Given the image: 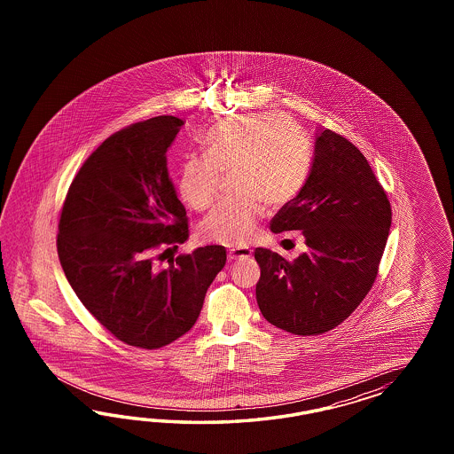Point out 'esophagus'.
Segmentation results:
<instances>
[{"instance_id":"34e87169","label":"esophagus","mask_w":454,"mask_h":454,"mask_svg":"<svg viewBox=\"0 0 454 454\" xmlns=\"http://www.w3.org/2000/svg\"><path fill=\"white\" fill-rule=\"evenodd\" d=\"M251 254H253L251 247H231V249H228V260L230 262L247 260V258H251Z\"/></svg>"}]
</instances>
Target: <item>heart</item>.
Wrapping results in <instances>:
<instances>
[{
  "mask_svg": "<svg viewBox=\"0 0 454 454\" xmlns=\"http://www.w3.org/2000/svg\"><path fill=\"white\" fill-rule=\"evenodd\" d=\"M201 150L203 156H192L181 166L179 194L190 207L205 211L216 200L221 175L231 173L238 196L215 207L200 226L205 241L223 247L247 243L262 216V203H289L311 168L300 129L275 113L223 120L207 129Z\"/></svg>",
  "mask_w": 454,
  "mask_h": 454,
  "instance_id": "heart-1",
  "label": "heart"
}]
</instances>
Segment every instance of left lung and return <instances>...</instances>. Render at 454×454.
<instances>
[{
	"mask_svg": "<svg viewBox=\"0 0 454 454\" xmlns=\"http://www.w3.org/2000/svg\"><path fill=\"white\" fill-rule=\"evenodd\" d=\"M391 207L363 153L346 137L317 133L309 175L271 220V231L300 230L308 247L293 262L256 247V301L276 328L313 336L336 328L364 300L378 275Z\"/></svg>",
	"mask_w": 454,
	"mask_h": 454,
	"instance_id": "8db88e82",
	"label": "left lung"
}]
</instances>
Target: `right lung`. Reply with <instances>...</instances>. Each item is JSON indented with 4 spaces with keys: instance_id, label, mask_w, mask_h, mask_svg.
Wrapping results in <instances>:
<instances>
[{
    "instance_id": "obj_1",
    "label": "right lung",
    "mask_w": 454,
    "mask_h": 454,
    "mask_svg": "<svg viewBox=\"0 0 454 454\" xmlns=\"http://www.w3.org/2000/svg\"><path fill=\"white\" fill-rule=\"evenodd\" d=\"M183 124L156 116L103 141L73 179L58 226V256L82 306L120 341L145 349L192 330L226 262L224 247L211 245L165 270L154 264L190 236L166 160Z\"/></svg>"
}]
</instances>
